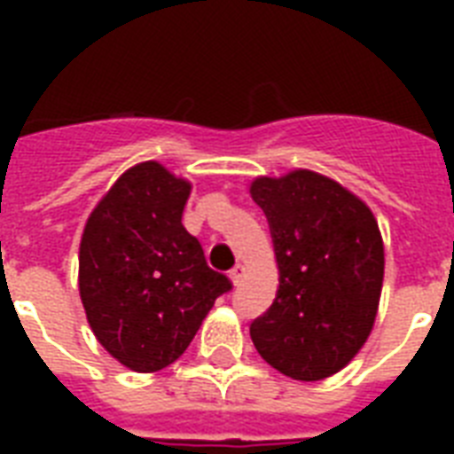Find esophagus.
<instances>
[{
	"instance_id": "1",
	"label": "esophagus",
	"mask_w": 454,
	"mask_h": 454,
	"mask_svg": "<svg viewBox=\"0 0 454 454\" xmlns=\"http://www.w3.org/2000/svg\"><path fill=\"white\" fill-rule=\"evenodd\" d=\"M245 273H247L245 266H242V263H235L233 269H231V280H233L235 285H240L242 280H245Z\"/></svg>"
}]
</instances>
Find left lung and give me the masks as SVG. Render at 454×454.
I'll return each instance as SVG.
<instances>
[{"label": "left lung", "instance_id": "1", "mask_svg": "<svg viewBox=\"0 0 454 454\" xmlns=\"http://www.w3.org/2000/svg\"><path fill=\"white\" fill-rule=\"evenodd\" d=\"M252 200L269 221L280 287L249 334L278 372L317 381L360 351L380 306L384 245L365 202L316 171L256 178Z\"/></svg>", "mask_w": 454, "mask_h": 454}]
</instances>
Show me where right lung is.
I'll return each mask as SVG.
<instances>
[{"mask_svg": "<svg viewBox=\"0 0 454 454\" xmlns=\"http://www.w3.org/2000/svg\"><path fill=\"white\" fill-rule=\"evenodd\" d=\"M191 184L144 162L124 171L87 221L80 297L106 351L134 372L171 365L216 297L233 290L181 223Z\"/></svg>", "mask_w": 454, "mask_h": 454, "instance_id": "add662e5", "label": "right lung"}]
</instances>
